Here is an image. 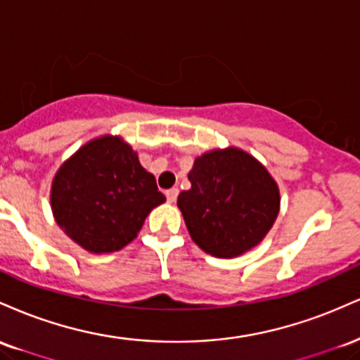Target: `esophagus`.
<instances>
[{
  "label": "esophagus",
  "mask_w": 360,
  "mask_h": 360,
  "mask_svg": "<svg viewBox=\"0 0 360 360\" xmlns=\"http://www.w3.org/2000/svg\"><path fill=\"white\" fill-rule=\"evenodd\" d=\"M177 194H179V189H177V188H171V189H167V191H166V196H167V201H169V203H174V201L177 200Z\"/></svg>",
  "instance_id": "esophagus-1"
}]
</instances>
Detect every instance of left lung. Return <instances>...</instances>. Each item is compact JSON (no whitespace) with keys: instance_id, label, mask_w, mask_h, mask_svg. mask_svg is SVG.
<instances>
[{"instance_id":"obj_1","label":"left lung","mask_w":360,"mask_h":360,"mask_svg":"<svg viewBox=\"0 0 360 360\" xmlns=\"http://www.w3.org/2000/svg\"><path fill=\"white\" fill-rule=\"evenodd\" d=\"M191 189L177 198L191 238L214 257H237L266 237L279 213V189L254 157L238 148L194 160Z\"/></svg>"}]
</instances>
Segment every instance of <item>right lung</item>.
Here are the masks:
<instances>
[{"mask_svg": "<svg viewBox=\"0 0 360 360\" xmlns=\"http://www.w3.org/2000/svg\"><path fill=\"white\" fill-rule=\"evenodd\" d=\"M164 201L155 177L118 137L96 139L79 148L57 171L51 193L60 229L94 254L130 243L150 210Z\"/></svg>", "mask_w": 360, "mask_h": 360, "instance_id": "right-lung-1", "label": "right lung"}]
</instances>
